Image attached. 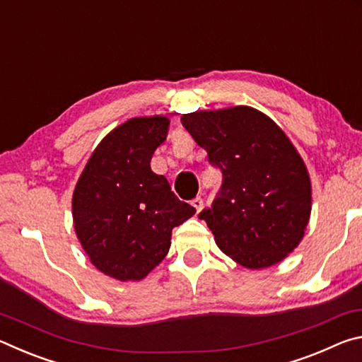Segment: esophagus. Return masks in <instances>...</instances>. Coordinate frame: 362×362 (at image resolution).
<instances>
[{
    "mask_svg": "<svg viewBox=\"0 0 362 362\" xmlns=\"http://www.w3.org/2000/svg\"><path fill=\"white\" fill-rule=\"evenodd\" d=\"M192 204H193L194 209L199 212L201 209H203V206H204V201H203V198H199V196H198V198H194V199L192 201Z\"/></svg>",
    "mask_w": 362,
    "mask_h": 362,
    "instance_id": "1",
    "label": "esophagus"
}]
</instances>
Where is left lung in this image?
I'll return each mask as SVG.
<instances>
[{
	"instance_id": "obj_1",
	"label": "left lung",
	"mask_w": 362,
	"mask_h": 362,
	"mask_svg": "<svg viewBox=\"0 0 362 362\" xmlns=\"http://www.w3.org/2000/svg\"><path fill=\"white\" fill-rule=\"evenodd\" d=\"M194 142L222 170V187L201 211L217 246L240 265H276L296 249L311 212V182L283 129L252 107L182 116Z\"/></svg>"
}]
</instances>
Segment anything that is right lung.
Listing matches in <instances>:
<instances>
[{
    "instance_id": "right-lung-1",
    "label": "right lung",
    "mask_w": 362,
    "mask_h": 362,
    "mask_svg": "<svg viewBox=\"0 0 362 362\" xmlns=\"http://www.w3.org/2000/svg\"><path fill=\"white\" fill-rule=\"evenodd\" d=\"M166 116L127 119L103 137L73 192V223L90 263L118 281H140L161 263L170 235L196 209L151 170Z\"/></svg>"
}]
</instances>
